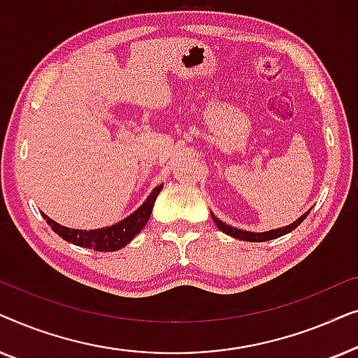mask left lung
I'll return each mask as SVG.
<instances>
[{
    "instance_id": "left-lung-1",
    "label": "left lung",
    "mask_w": 358,
    "mask_h": 358,
    "mask_svg": "<svg viewBox=\"0 0 358 358\" xmlns=\"http://www.w3.org/2000/svg\"><path fill=\"white\" fill-rule=\"evenodd\" d=\"M306 217H308V213L301 215V217L298 218L295 223L288 224V227L278 228V229H272V231H264V233H251V231H243V229H238V228H233V227H229V224L223 223V222H220V220H218L217 217H215V215L212 213V218H213V222L217 223L218 229H222L223 233H227V234H229V236H233V238L243 239V241H254V243H262V241H268V239H275V238H278V236H283V234H287V233L293 231V229H295V228L298 227V224H300V223L303 222V220H305Z\"/></svg>"
}]
</instances>
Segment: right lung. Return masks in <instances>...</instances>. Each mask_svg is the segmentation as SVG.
<instances>
[{"mask_svg":"<svg viewBox=\"0 0 358 358\" xmlns=\"http://www.w3.org/2000/svg\"><path fill=\"white\" fill-rule=\"evenodd\" d=\"M163 189V185H158L153 192L150 194V197L146 199V202L141 207L127 217L122 222L112 224V227L101 228V229H90V231H83V229H70L66 227H62L57 222H53L43 215V218L47 220V223L50 224V228L55 231L58 236H62L65 241L76 244L80 248H90L94 251H117V249L124 248L138 234L146 223H148L151 210H153L155 200L158 197V194Z\"/></svg>","mask_w":358,"mask_h":358,"instance_id":"obj_1","label":"right lung"}]
</instances>
